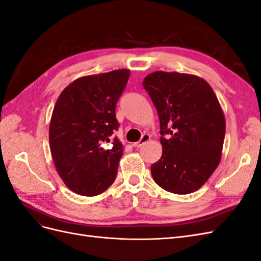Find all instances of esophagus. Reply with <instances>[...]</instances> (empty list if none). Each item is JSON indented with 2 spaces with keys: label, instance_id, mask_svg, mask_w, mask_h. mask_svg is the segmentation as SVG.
I'll list each match as a JSON object with an SVG mask.
<instances>
[{
  "label": "esophagus",
  "instance_id": "1",
  "mask_svg": "<svg viewBox=\"0 0 261 261\" xmlns=\"http://www.w3.org/2000/svg\"><path fill=\"white\" fill-rule=\"evenodd\" d=\"M149 140H150V135H148V134H144L143 137L140 138V140L138 141V143H135L133 146L135 147V148H140V147H143L147 143V141H149Z\"/></svg>",
  "mask_w": 261,
  "mask_h": 261
}]
</instances>
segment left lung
I'll return each instance as SVG.
<instances>
[{
  "label": "left lung",
  "instance_id": "obj_1",
  "mask_svg": "<svg viewBox=\"0 0 261 261\" xmlns=\"http://www.w3.org/2000/svg\"><path fill=\"white\" fill-rule=\"evenodd\" d=\"M143 86L160 120L162 156L151 165L155 183L170 193L199 189L221 160L225 118L215 91L202 78L154 72Z\"/></svg>",
  "mask_w": 261,
  "mask_h": 261
}]
</instances>
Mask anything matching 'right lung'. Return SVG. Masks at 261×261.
<instances>
[{"instance_id":"1","label":"right lung","mask_w":261,"mask_h":261,"mask_svg":"<svg viewBox=\"0 0 261 261\" xmlns=\"http://www.w3.org/2000/svg\"><path fill=\"white\" fill-rule=\"evenodd\" d=\"M130 72L116 69L78 78L63 90L54 106L49 141L54 165L65 185L82 196H97L113 184L123 155L116 137L115 109Z\"/></svg>"}]
</instances>
